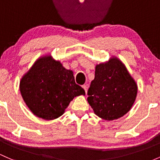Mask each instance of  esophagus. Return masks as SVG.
Returning a JSON list of instances; mask_svg holds the SVG:
<instances>
[{
  "label": "esophagus",
  "instance_id": "obj_1",
  "mask_svg": "<svg viewBox=\"0 0 160 160\" xmlns=\"http://www.w3.org/2000/svg\"><path fill=\"white\" fill-rule=\"evenodd\" d=\"M82 88H83L85 89V93L87 94V92H88V86H87V85H84L83 86H82Z\"/></svg>",
  "mask_w": 160,
  "mask_h": 160
}]
</instances>
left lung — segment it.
Wrapping results in <instances>:
<instances>
[{
	"mask_svg": "<svg viewBox=\"0 0 160 160\" xmlns=\"http://www.w3.org/2000/svg\"><path fill=\"white\" fill-rule=\"evenodd\" d=\"M137 85L126 66L117 57L95 67L87 100L94 114L106 121L118 119L133 106Z\"/></svg>",
	"mask_w": 160,
	"mask_h": 160,
	"instance_id": "1",
	"label": "left lung"
}]
</instances>
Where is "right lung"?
Instances as JSON below:
<instances>
[{
	"label": "right lung",
	"instance_id": "1",
	"mask_svg": "<svg viewBox=\"0 0 160 160\" xmlns=\"http://www.w3.org/2000/svg\"><path fill=\"white\" fill-rule=\"evenodd\" d=\"M20 91L34 115L44 120L62 116L71 101L85 90L75 82L73 72L51 56L39 58L21 78Z\"/></svg>",
	"mask_w": 160,
	"mask_h": 160
}]
</instances>
